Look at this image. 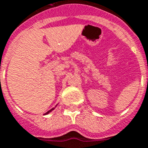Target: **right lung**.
<instances>
[{
  "label": "right lung",
  "mask_w": 148,
  "mask_h": 148,
  "mask_svg": "<svg viewBox=\"0 0 148 148\" xmlns=\"http://www.w3.org/2000/svg\"><path fill=\"white\" fill-rule=\"evenodd\" d=\"M52 109H51V110H49V111H48V112H46V113H48V112H50L51 111Z\"/></svg>",
  "instance_id": "add662e5"
}]
</instances>
